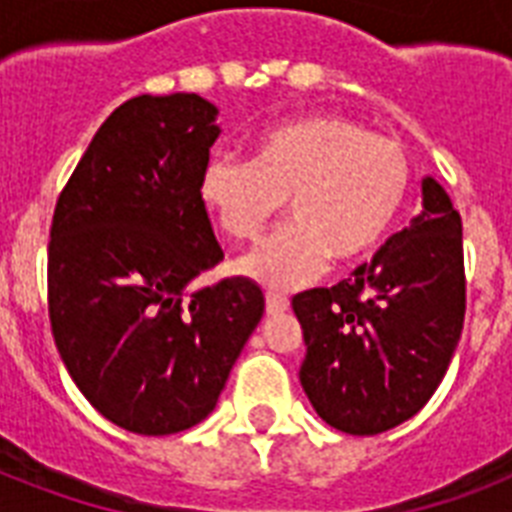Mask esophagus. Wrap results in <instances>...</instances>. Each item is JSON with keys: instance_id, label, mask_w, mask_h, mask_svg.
<instances>
[{"instance_id": "34e87169", "label": "esophagus", "mask_w": 512, "mask_h": 512, "mask_svg": "<svg viewBox=\"0 0 512 512\" xmlns=\"http://www.w3.org/2000/svg\"><path fill=\"white\" fill-rule=\"evenodd\" d=\"M287 308V295H281V292H265V311H268V316H279V313H284Z\"/></svg>"}]
</instances>
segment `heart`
Returning <instances> with one entry per match:
<instances>
[{
	"label": "heart",
	"instance_id": "1",
	"mask_svg": "<svg viewBox=\"0 0 512 512\" xmlns=\"http://www.w3.org/2000/svg\"><path fill=\"white\" fill-rule=\"evenodd\" d=\"M412 162L393 138L335 114L289 119L255 143L252 162L209 156L199 196L220 231L257 241L289 201L287 225L239 263L252 279L289 289L327 263L353 265L380 247L406 204Z\"/></svg>",
	"mask_w": 512,
	"mask_h": 512
}]
</instances>
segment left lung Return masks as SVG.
<instances>
[{
  "instance_id": "left-lung-1",
  "label": "left lung",
  "mask_w": 512,
  "mask_h": 512,
  "mask_svg": "<svg viewBox=\"0 0 512 512\" xmlns=\"http://www.w3.org/2000/svg\"><path fill=\"white\" fill-rule=\"evenodd\" d=\"M422 215L372 263L332 289L292 300L303 327L300 382L313 409L350 436L414 417L444 380L465 321L462 220L446 191L422 180Z\"/></svg>"
}]
</instances>
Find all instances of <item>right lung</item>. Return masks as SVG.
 <instances>
[{
  "mask_svg": "<svg viewBox=\"0 0 512 512\" xmlns=\"http://www.w3.org/2000/svg\"><path fill=\"white\" fill-rule=\"evenodd\" d=\"M215 116L193 92L122 103L52 215L47 308L58 353L84 398L140 436L204 420L265 311L260 287L241 276L188 292L223 260L199 196Z\"/></svg>",
  "mask_w": 512,
  "mask_h": 512,
  "instance_id": "add662e5",
  "label": "right lung"
}]
</instances>
